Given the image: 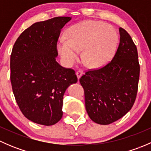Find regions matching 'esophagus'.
Wrapping results in <instances>:
<instances>
[{"instance_id":"obj_1","label":"esophagus","mask_w":151,"mask_h":151,"mask_svg":"<svg viewBox=\"0 0 151 151\" xmlns=\"http://www.w3.org/2000/svg\"><path fill=\"white\" fill-rule=\"evenodd\" d=\"M83 71L80 69H79L78 71L76 72V75H77V79H78V80H80V78L81 77V76L83 75Z\"/></svg>"}]
</instances>
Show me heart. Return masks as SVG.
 I'll return each instance as SVG.
<instances>
[{
    "label": "heart",
    "instance_id": "heart-1",
    "mask_svg": "<svg viewBox=\"0 0 151 151\" xmlns=\"http://www.w3.org/2000/svg\"><path fill=\"white\" fill-rule=\"evenodd\" d=\"M118 40V33L110 25L98 21H84L69 29L68 39L64 37L59 39L58 50L68 65L77 62L79 53L83 52L85 64L96 68L111 60Z\"/></svg>",
    "mask_w": 151,
    "mask_h": 151
}]
</instances>
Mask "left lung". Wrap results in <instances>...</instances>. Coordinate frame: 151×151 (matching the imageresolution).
Returning a JSON list of instances; mask_svg holds the SVG:
<instances>
[{
	"instance_id": "1",
	"label": "left lung",
	"mask_w": 151,
	"mask_h": 151,
	"mask_svg": "<svg viewBox=\"0 0 151 151\" xmlns=\"http://www.w3.org/2000/svg\"><path fill=\"white\" fill-rule=\"evenodd\" d=\"M119 32V46L112 60L99 69L87 71L80 79L85 91V109L98 124H110L124 116L137 93V50L124 29L120 28Z\"/></svg>"
}]
</instances>
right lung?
Here are the masks:
<instances>
[{"label": "right lung", "mask_w": 151, "mask_h": 151, "mask_svg": "<svg viewBox=\"0 0 151 151\" xmlns=\"http://www.w3.org/2000/svg\"><path fill=\"white\" fill-rule=\"evenodd\" d=\"M71 19L57 17L33 24L17 39L10 58L11 83L17 103L25 118L52 126L63 115V98L77 82L75 71L56 61L61 29Z\"/></svg>", "instance_id": "obj_1"}]
</instances>
